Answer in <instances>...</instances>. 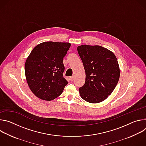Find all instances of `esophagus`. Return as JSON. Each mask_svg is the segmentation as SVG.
Returning a JSON list of instances; mask_svg holds the SVG:
<instances>
[{
	"instance_id": "esophagus-1",
	"label": "esophagus",
	"mask_w": 146,
	"mask_h": 146,
	"mask_svg": "<svg viewBox=\"0 0 146 146\" xmlns=\"http://www.w3.org/2000/svg\"><path fill=\"white\" fill-rule=\"evenodd\" d=\"M73 80H74V77H73V76H71V77H70V80L71 81H73Z\"/></svg>"
}]
</instances>
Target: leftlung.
I'll return each instance as SVG.
<instances>
[{
  "instance_id": "1",
  "label": "left lung",
  "mask_w": 146,
  "mask_h": 146,
  "mask_svg": "<svg viewBox=\"0 0 146 146\" xmlns=\"http://www.w3.org/2000/svg\"><path fill=\"white\" fill-rule=\"evenodd\" d=\"M86 71L84 85L79 88L82 99L91 103L105 100L115 88L120 70L115 55L100 46L77 47Z\"/></svg>"
}]
</instances>
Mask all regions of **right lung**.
Returning <instances> with one entry per match:
<instances>
[{
    "label": "right lung",
    "mask_w": 146,
    "mask_h": 146,
    "mask_svg": "<svg viewBox=\"0 0 146 146\" xmlns=\"http://www.w3.org/2000/svg\"><path fill=\"white\" fill-rule=\"evenodd\" d=\"M71 44L46 41L37 45L27 59L25 72L28 86L40 99L52 100L63 92L68 82L63 77L64 57Z\"/></svg>",
    "instance_id": "1"
}]
</instances>
